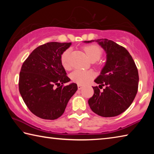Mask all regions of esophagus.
<instances>
[{"instance_id":"obj_1","label":"esophagus","mask_w":154,"mask_h":154,"mask_svg":"<svg viewBox=\"0 0 154 154\" xmlns=\"http://www.w3.org/2000/svg\"><path fill=\"white\" fill-rule=\"evenodd\" d=\"M77 86H78V89H79V90H81V89H82V85L78 84Z\"/></svg>"}]
</instances>
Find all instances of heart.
I'll use <instances>...</instances> for the list:
<instances>
[{"label": "heart", "mask_w": 154, "mask_h": 154, "mask_svg": "<svg viewBox=\"0 0 154 154\" xmlns=\"http://www.w3.org/2000/svg\"><path fill=\"white\" fill-rule=\"evenodd\" d=\"M83 50L86 54V56L90 61L98 60L103 54V49L100 46L96 45L85 46L83 48ZM69 57L70 51L69 49L64 51L61 56V64L65 69H69L70 68ZM92 72L82 71V70H76L71 74V79L74 82L80 85H84L90 82L92 79Z\"/></svg>", "instance_id": "1"}]
</instances>
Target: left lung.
<instances>
[{
    "mask_svg": "<svg viewBox=\"0 0 154 154\" xmlns=\"http://www.w3.org/2000/svg\"><path fill=\"white\" fill-rule=\"evenodd\" d=\"M96 42L106 54L105 66L92 87L94 95L88 100L90 109L98 116L110 118L124 112L133 102L138 91L139 73L131 55L124 47L107 38L84 41Z\"/></svg>",
    "mask_w": 154,
    "mask_h": 154,
    "instance_id": "8db88e82",
    "label": "left lung"
}]
</instances>
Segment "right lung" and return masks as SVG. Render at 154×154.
Instances as JSON below:
<instances>
[{"label": "right lung", "instance_id": "1", "mask_svg": "<svg viewBox=\"0 0 154 154\" xmlns=\"http://www.w3.org/2000/svg\"><path fill=\"white\" fill-rule=\"evenodd\" d=\"M71 43L50 42L38 46L23 63L19 90L29 110L36 116L54 120L64 113L77 90L61 64V56Z\"/></svg>", "mask_w": 154, "mask_h": 154}]
</instances>
